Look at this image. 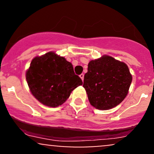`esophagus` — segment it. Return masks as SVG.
<instances>
[{"label": "esophagus", "instance_id": "34e87169", "mask_svg": "<svg viewBox=\"0 0 154 154\" xmlns=\"http://www.w3.org/2000/svg\"><path fill=\"white\" fill-rule=\"evenodd\" d=\"M79 77H80V78L82 79V80L83 81V79H84V74H81V75H79Z\"/></svg>", "mask_w": 154, "mask_h": 154}]
</instances>
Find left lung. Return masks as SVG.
I'll list each match as a JSON object with an SVG mask.
<instances>
[{"label": "left lung", "instance_id": "obj_1", "mask_svg": "<svg viewBox=\"0 0 154 154\" xmlns=\"http://www.w3.org/2000/svg\"><path fill=\"white\" fill-rule=\"evenodd\" d=\"M132 79L126 63L105 55L88 63L83 87L93 106L107 110L125 99Z\"/></svg>", "mask_w": 154, "mask_h": 154}]
</instances>
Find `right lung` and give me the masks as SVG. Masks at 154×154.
Here are the masks:
<instances>
[{
    "label": "right lung",
    "mask_w": 154,
    "mask_h": 154,
    "mask_svg": "<svg viewBox=\"0 0 154 154\" xmlns=\"http://www.w3.org/2000/svg\"><path fill=\"white\" fill-rule=\"evenodd\" d=\"M26 79L35 98L50 107L61 106L74 89L82 85L72 63L54 52L34 58L26 72Z\"/></svg>",
    "instance_id": "obj_1"
}]
</instances>
